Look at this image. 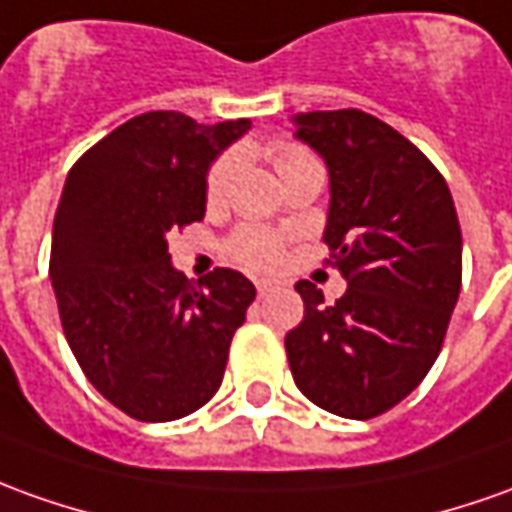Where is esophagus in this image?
Returning <instances> with one entry per match:
<instances>
[{
    "instance_id": "1",
    "label": "esophagus",
    "mask_w": 512,
    "mask_h": 512,
    "mask_svg": "<svg viewBox=\"0 0 512 512\" xmlns=\"http://www.w3.org/2000/svg\"><path fill=\"white\" fill-rule=\"evenodd\" d=\"M270 290H273V281H256V292H259V298H264Z\"/></svg>"
}]
</instances>
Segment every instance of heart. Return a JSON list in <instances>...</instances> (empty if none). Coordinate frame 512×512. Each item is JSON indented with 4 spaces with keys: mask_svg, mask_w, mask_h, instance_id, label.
I'll list each match as a JSON object with an SVG mask.
<instances>
[{
    "mask_svg": "<svg viewBox=\"0 0 512 512\" xmlns=\"http://www.w3.org/2000/svg\"><path fill=\"white\" fill-rule=\"evenodd\" d=\"M273 158H276L278 175L290 172L292 167H298L303 161H309V155L292 147V144H276L273 147ZM236 167V155L228 153L222 155L220 161L211 167L209 181H206V197L211 203H217L225 195L228 183H231V175H234ZM231 250H234L236 262L248 264L253 270H270L281 262V239L267 231H256V228H245L231 239Z\"/></svg>",
    "mask_w": 512,
    "mask_h": 512,
    "instance_id": "1",
    "label": "heart"
}]
</instances>
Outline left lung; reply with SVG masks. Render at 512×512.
<instances>
[{
	"instance_id": "obj_1",
	"label": "left lung",
	"mask_w": 512,
	"mask_h": 512,
	"mask_svg": "<svg viewBox=\"0 0 512 512\" xmlns=\"http://www.w3.org/2000/svg\"><path fill=\"white\" fill-rule=\"evenodd\" d=\"M295 139L329 169L323 242L348 278L326 306L298 281L303 320L287 334L292 379L320 410L368 421L396 407L435 365L463 278V234L440 172L382 119L292 116Z\"/></svg>"
}]
</instances>
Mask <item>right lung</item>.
<instances>
[{
	"mask_svg": "<svg viewBox=\"0 0 512 512\" xmlns=\"http://www.w3.org/2000/svg\"><path fill=\"white\" fill-rule=\"evenodd\" d=\"M250 119L200 125L150 111L119 125L66 175L49 281L74 359L136 421H175L222 384L256 287L228 267L186 278L167 234L206 214V178Z\"/></svg>",
	"mask_w": 512,
	"mask_h": 512,
	"instance_id": "1",
	"label": "right lung"
}]
</instances>
